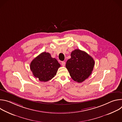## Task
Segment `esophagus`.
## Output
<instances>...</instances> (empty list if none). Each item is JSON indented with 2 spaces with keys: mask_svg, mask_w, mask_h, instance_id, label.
I'll return each mask as SVG.
<instances>
[{
  "mask_svg": "<svg viewBox=\"0 0 122 122\" xmlns=\"http://www.w3.org/2000/svg\"><path fill=\"white\" fill-rule=\"evenodd\" d=\"M61 64H62V65L63 66H65V64H66V63H65V62H64V61H62V62H61Z\"/></svg>",
  "mask_w": 122,
  "mask_h": 122,
  "instance_id": "obj_1",
  "label": "esophagus"
}]
</instances>
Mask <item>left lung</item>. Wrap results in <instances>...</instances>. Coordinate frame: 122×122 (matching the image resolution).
<instances>
[{
  "instance_id": "8db88e82",
  "label": "left lung",
  "mask_w": 122,
  "mask_h": 122,
  "mask_svg": "<svg viewBox=\"0 0 122 122\" xmlns=\"http://www.w3.org/2000/svg\"><path fill=\"white\" fill-rule=\"evenodd\" d=\"M95 65L93 58L87 53L79 49L73 51L71 58L66 63V67L75 81L82 82L91 74Z\"/></svg>"
}]
</instances>
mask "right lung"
<instances>
[{
    "label": "right lung",
    "mask_w": 122,
    "mask_h": 122,
    "mask_svg": "<svg viewBox=\"0 0 122 122\" xmlns=\"http://www.w3.org/2000/svg\"><path fill=\"white\" fill-rule=\"evenodd\" d=\"M60 66L57 60L52 58L49 53L43 52L31 61L30 67L35 77L45 82L56 75Z\"/></svg>",
    "instance_id": "right-lung-1"
}]
</instances>
